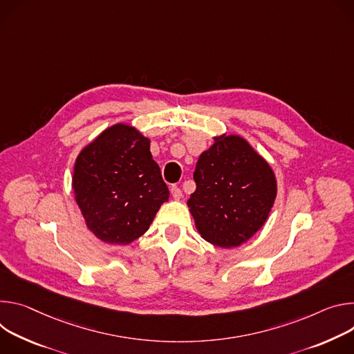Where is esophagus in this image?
Listing matches in <instances>:
<instances>
[{"mask_svg":"<svg viewBox=\"0 0 354 354\" xmlns=\"http://www.w3.org/2000/svg\"><path fill=\"white\" fill-rule=\"evenodd\" d=\"M170 192H171V195H173V198H174V200H180V198L183 197V191H181L177 185H171Z\"/></svg>","mask_w":354,"mask_h":354,"instance_id":"esophagus-1","label":"esophagus"}]
</instances>
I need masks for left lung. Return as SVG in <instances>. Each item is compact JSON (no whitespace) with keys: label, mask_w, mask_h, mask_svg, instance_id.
<instances>
[{"label":"left lung","mask_w":354,"mask_h":354,"mask_svg":"<svg viewBox=\"0 0 354 354\" xmlns=\"http://www.w3.org/2000/svg\"><path fill=\"white\" fill-rule=\"evenodd\" d=\"M195 166L187 205L201 236L219 248L248 242L266 223L277 195L270 165L238 135L214 138Z\"/></svg>","instance_id":"left-lung-1"}]
</instances>
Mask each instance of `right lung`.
Listing matches in <instances>:
<instances>
[{
    "label": "right lung",
    "mask_w": 354,
    "mask_h": 354,
    "mask_svg": "<svg viewBox=\"0 0 354 354\" xmlns=\"http://www.w3.org/2000/svg\"><path fill=\"white\" fill-rule=\"evenodd\" d=\"M73 189L87 227L109 245L140 238L170 195L150 140L125 124L109 127L77 156Z\"/></svg>",
    "instance_id": "right-lung-1"
}]
</instances>
